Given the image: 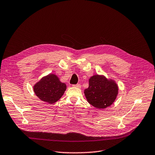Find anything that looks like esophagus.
<instances>
[{
	"label": "esophagus",
	"mask_w": 155,
	"mask_h": 155,
	"mask_svg": "<svg viewBox=\"0 0 155 155\" xmlns=\"http://www.w3.org/2000/svg\"><path fill=\"white\" fill-rule=\"evenodd\" d=\"M73 86L75 87H77V88H80V87H81V85L79 84H77L76 85H73Z\"/></svg>",
	"instance_id": "obj_1"
}]
</instances>
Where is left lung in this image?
I'll return each mask as SVG.
<instances>
[{"label":"left lung","instance_id":"obj_1","mask_svg":"<svg viewBox=\"0 0 155 155\" xmlns=\"http://www.w3.org/2000/svg\"><path fill=\"white\" fill-rule=\"evenodd\" d=\"M89 82L84 94L89 104L97 109H104L114 103L118 94L115 80L102 75H95L89 78Z\"/></svg>","mask_w":155,"mask_h":155}]
</instances>
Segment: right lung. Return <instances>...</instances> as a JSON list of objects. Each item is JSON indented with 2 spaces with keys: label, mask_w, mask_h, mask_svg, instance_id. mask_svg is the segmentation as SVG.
<instances>
[{
  "label": "right lung",
  "mask_w": 155,
  "mask_h": 155,
  "mask_svg": "<svg viewBox=\"0 0 155 155\" xmlns=\"http://www.w3.org/2000/svg\"><path fill=\"white\" fill-rule=\"evenodd\" d=\"M35 95L44 102L54 104L62 97L66 85L61 82L54 74L50 73L40 79L33 85Z\"/></svg>",
  "instance_id": "1"
}]
</instances>
